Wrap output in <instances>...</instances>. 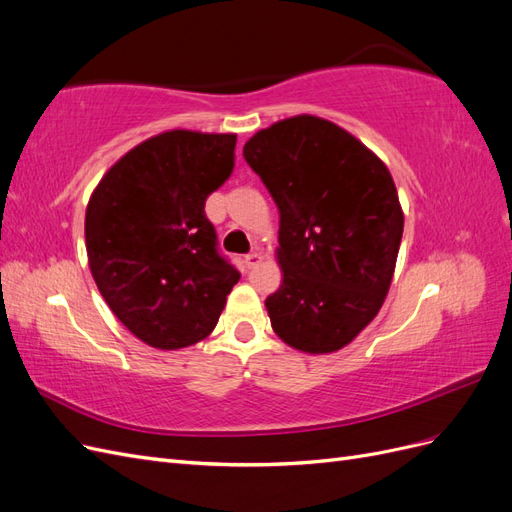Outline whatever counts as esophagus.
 Segmentation results:
<instances>
[{
	"mask_svg": "<svg viewBox=\"0 0 512 512\" xmlns=\"http://www.w3.org/2000/svg\"><path fill=\"white\" fill-rule=\"evenodd\" d=\"M260 262H262V254H258V252H252V254L245 256V267H247V269L258 267Z\"/></svg>",
	"mask_w": 512,
	"mask_h": 512,
	"instance_id": "obj_1",
	"label": "esophagus"
}]
</instances>
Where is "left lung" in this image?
Wrapping results in <instances>:
<instances>
[{"mask_svg":"<svg viewBox=\"0 0 512 512\" xmlns=\"http://www.w3.org/2000/svg\"><path fill=\"white\" fill-rule=\"evenodd\" d=\"M243 158L280 211L282 286L265 301L273 331L307 354L348 346L380 312L404 235L389 168L316 115L258 130Z\"/></svg>","mask_w":512,"mask_h":512,"instance_id":"8db88e82","label":"left lung"}]
</instances>
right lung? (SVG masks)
<instances>
[{
    "label": "right lung",
    "mask_w": 512,
    "mask_h": 512,
    "mask_svg": "<svg viewBox=\"0 0 512 512\" xmlns=\"http://www.w3.org/2000/svg\"><path fill=\"white\" fill-rule=\"evenodd\" d=\"M237 134L168 130L106 170L85 211L89 269L113 314L151 348L205 339L239 271L218 254L205 200L235 168Z\"/></svg>",
    "instance_id": "obj_1"
}]
</instances>
